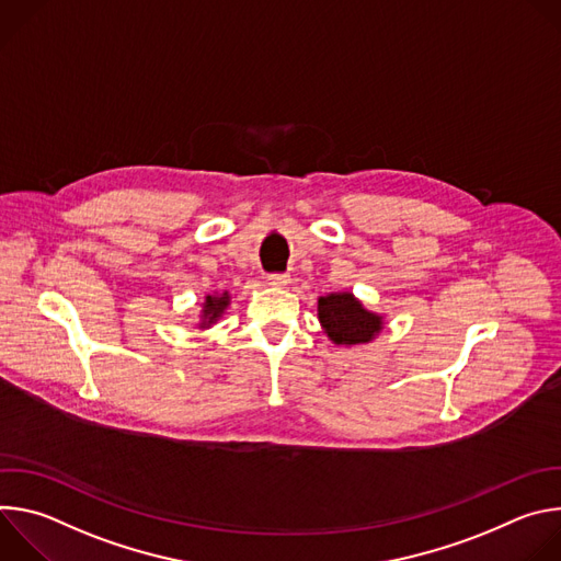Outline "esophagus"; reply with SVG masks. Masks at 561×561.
I'll use <instances>...</instances> for the list:
<instances>
[{
  "label": "esophagus",
  "instance_id": "1",
  "mask_svg": "<svg viewBox=\"0 0 561 561\" xmlns=\"http://www.w3.org/2000/svg\"><path fill=\"white\" fill-rule=\"evenodd\" d=\"M290 279H288V275H279V273H275V275H268V284L271 286H277V288H282V286H286Z\"/></svg>",
  "mask_w": 561,
  "mask_h": 561
}]
</instances>
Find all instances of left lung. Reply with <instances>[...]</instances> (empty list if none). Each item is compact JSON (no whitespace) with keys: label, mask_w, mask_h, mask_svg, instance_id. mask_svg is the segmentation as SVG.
Wrapping results in <instances>:
<instances>
[{"label":"left lung","mask_w":561,"mask_h":561,"mask_svg":"<svg viewBox=\"0 0 561 561\" xmlns=\"http://www.w3.org/2000/svg\"><path fill=\"white\" fill-rule=\"evenodd\" d=\"M317 317L329 340L337 346L368 344L383 329V317L364 308V304L348 290L319 297Z\"/></svg>","instance_id":"left-lung-1"}]
</instances>
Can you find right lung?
Segmentation results:
<instances>
[{"label":"right lung","mask_w":561,"mask_h":561,"mask_svg":"<svg viewBox=\"0 0 561 561\" xmlns=\"http://www.w3.org/2000/svg\"><path fill=\"white\" fill-rule=\"evenodd\" d=\"M230 306V295L228 290L217 293V295H206L202 304V314H199V329L206 331L213 324H217V319L224 314V310Z\"/></svg>","instance_id":"obj_1"}]
</instances>
